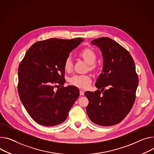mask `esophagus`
Listing matches in <instances>:
<instances>
[{
	"mask_svg": "<svg viewBox=\"0 0 154 154\" xmlns=\"http://www.w3.org/2000/svg\"><path fill=\"white\" fill-rule=\"evenodd\" d=\"M80 94L82 95V96L84 94V91L82 90H80Z\"/></svg>",
	"mask_w": 154,
	"mask_h": 154,
	"instance_id": "1",
	"label": "esophagus"
}]
</instances>
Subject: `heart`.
Wrapping results in <instances>:
<instances>
[{"label": "heart", "instance_id": "b5f03b06", "mask_svg": "<svg viewBox=\"0 0 154 154\" xmlns=\"http://www.w3.org/2000/svg\"><path fill=\"white\" fill-rule=\"evenodd\" d=\"M79 55L88 64H93L96 60V53L90 48H85L79 53ZM93 67V66H92ZM64 67L67 72L71 71L72 68V61L71 58L67 57L64 63ZM69 82L75 87L85 88L88 87L91 82V77L89 75H75L70 78Z\"/></svg>", "mask_w": 154, "mask_h": 154}]
</instances>
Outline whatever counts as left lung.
Instances as JSON below:
<instances>
[{"mask_svg":"<svg viewBox=\"0 0 154 154\" xmlns=\"http://www.w3.org/2000/svg\"><path fill=\"white\" fill-rule=\"evenodd\" d=\"M91 44L102 51L103 67L95 84L98 90L85 93L89 101L87 112L93 123L112 126L123 120L134 104L139 82L134 62L127 50L109 37Z\"/></svg>","mask_w":154,"mask_h":154,"instance_id":"obj_1","label":"left lung"}]
</instances>
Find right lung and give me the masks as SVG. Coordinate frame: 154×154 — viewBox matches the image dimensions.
I'll list each match as a JSON object with an SVG mask.
<instances>
[{
  "label": "right lung",
  "instance_id": "right-lung-1",
  "mask_svg": "<svg viewBox=\"0 0 154 154\" xmlns=\"http://www.w3.org/2000/svg\"><path fill=\"white\" fill-rule=\"evenodd\" d=\"M83 40L53 38L34 43L18 67L20 100L37 123L51 127L66 120L78 97L77 87L65 83L64 63ZM62 87L54 92V87Z\"/></svg>",
  "mask_w": 154,
  "mask_h": 154
}]
</instances>
